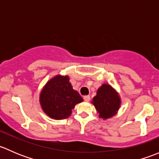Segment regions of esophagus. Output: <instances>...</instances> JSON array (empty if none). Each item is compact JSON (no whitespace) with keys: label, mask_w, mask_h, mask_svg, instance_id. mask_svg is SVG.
<instances>
[{"label":"esophagus","mask_w":159,"mask_h":159,"mask_svg":"<svg viewBox=\"0 0 159 159\" xmlns=\"http://www.w3.org/2000/svg\"><path fill=\"white\" fill-rule=\"evenodd\" d=\"M84 100L85 101V102H89V101H90V96L89 95L84 96Z\"/></svg>","instance_id":"1"}]
</instances>
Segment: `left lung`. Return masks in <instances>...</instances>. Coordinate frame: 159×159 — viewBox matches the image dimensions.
Here are the masks:
<instances>
[{"mask_svg": "<svg viewBox=\"0 0 159 159\" xmlns=\"http://www.w3.org/2000/svg\"><path fill=\"white\" fill-rule=\"evenodd\" d=\"M91 103L95 107L99 118L106 120L116 115L121 106V100L118 91L110 84L105 83L98 89Z\"/></svg>", "mask_w": 159, "mask_h": 159, "instance_id": "8db88e82", "label": "left lung"}]
</instances>
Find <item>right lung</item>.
Segmentation results:
<instances>
[{
  "label": "right lung",
  "mask_w": 159,
  "mask_h": 159,
  "mask_svg": "<svg viewBox=\"0 0 159 159\" xmlns=\"http://www.w3.org/2000/svg\"><path fill=\"white\" fill-rule=\"evenodd\" d=\"M68 75H57L49 80L41 89L39 102L43 111L51 118H68L75 105L83 98L73 89Z\"/></svg>",
  "instance_id": "right-lung-1"
}]
</instances>
